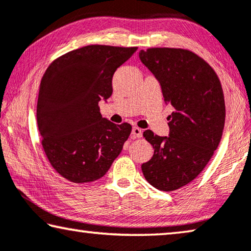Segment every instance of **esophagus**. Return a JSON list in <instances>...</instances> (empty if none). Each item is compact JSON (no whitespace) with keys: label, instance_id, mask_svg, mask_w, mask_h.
I'll return each mask as SVG.
<instances>
[{"label":"esophagus","instance_id":"esophagus-1","mask_svg":"<svg viewBox=\"0 0 251 251\" xmlns=\"http://www.w3.org/2000/svg\"><path fill=\"white\" fill-rule=\"evenodd\" d=\"M142 134H143V130L141 128H138V127H134L132 129V136L134 138H141Z\"/></svg>","mask_w":251,"mask_h":251}]
</instances>
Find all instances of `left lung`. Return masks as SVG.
<instances>
[{
	"label": "left lung",
	"instance_id": "8db88e82",
	"mask_svg": "<svg viewBox=\"0 0 251 251\" xmlns=\"http://www.w3.org/2000/svg\"><path fill=\"white\" fill-rule=\"evenodd\" d=\"M140 59L174 108L168 117L169 137L143 133L154 154L142 172L154 188L171 192L192 182L218 149L226 121L224 90L212 67L190 50L149 48Z\"/></svg>",
	"mask_w": 251,
	"mask_h": 251
}]
</instances>
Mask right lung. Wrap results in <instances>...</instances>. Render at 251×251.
I'll return each mask as SVG.
<instances>
[{
	"instance_id": "add662e5",
	"label": "right lung",
	"mask_w": 251,
	"mask_h": 251,
	"mask_svg": "<svg viewBox=\"0 0 251 251\" xmlns=\"http://www.w3.org/2000/svg\"><path fill=\"white\" fill-rule=\"evenodd\" d=\"M136 47L91 45L50 63L41 79L37 121L50 164L66 180L104 176L132 133L128 123L102 118L98 102L113 94V75Z\"/></svg>"
}]
</instances>
